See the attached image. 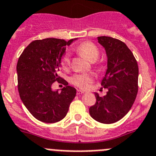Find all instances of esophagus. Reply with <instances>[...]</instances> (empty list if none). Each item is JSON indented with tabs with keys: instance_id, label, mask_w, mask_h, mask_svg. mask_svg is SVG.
I'll use <instances>...</instances> for the list:
<instances>
[{
	"instance_id": "esophagus-1",
	"label": "esophagus",
	"mask_w": 156,
	"mask_h": 156,
	"mask_svg": "<svg viewBox=\"0 0 156 156\" xmlns=\"http://www.w3.org/2000/svg\"><path fill=\"white\" fill-rule=\"evenodd\" d=\"M77 93H78V95H81V94L85 93V92H84V91H81V90H79V89H78V91H77Z\"/></svg>"
}]
</instances>
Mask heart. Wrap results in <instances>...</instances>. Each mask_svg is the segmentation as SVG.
Returning a JSON list of instances; mask_svg holds the SVG:
<instances>
[{
	"instance_id": "obj_1",
	"label": "heart",
	"mask_w": 156,
	"mask_h": 156,
	"mask_svg": "<svg viewBox=\"0 0 156 156\" xmlns=\"http://www.w3.org/2000/svg\"><path fill=\"white\" fill-rule=\"evenodd\" d=\"M76 50L81 56H83L87 60L92 62L96 61L99 57V48L96 47V45L90 41H85L80 43L76 47ZM61 64L63 68H67L68 67L70 64V58L68 53L64 54V57H62ZM92 80H93V76L91 74L82 73V74H76L73 75L70 81L75 86L85 89L90 85Z\"/></svg>"
}]
</instances>
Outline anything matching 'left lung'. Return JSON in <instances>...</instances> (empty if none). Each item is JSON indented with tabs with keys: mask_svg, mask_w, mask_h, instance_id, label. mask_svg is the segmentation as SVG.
Returning a JSON list of instances; mask_svg holds the SVG:
<instances>
[{
	"mask_svg": "<svg viewBox=\"0 0 156 156\" xmlns=\"http://www.w3.org/2000/svg\"><path fill=\"white\" fill-rule=\"evenodd\" d=\"M98 42L107 56V69L101 85L108 92L103 97L95 93L96 102L89 108V113L99 123H113L123 118L134 104L138 90V66L123 42L109 36H99Z\"/></svg>",
	"mask_w": 156,
	"mask_h": 156,
	"instance_id": "8db88e82",
	"label": "left lung"
}]
</instances>
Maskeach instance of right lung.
<instances>
[{"label": "right lung", "mask_w": 156, "mask_h": 156, "mask_svg": "<svg viewBox=\"0 0 156 156\" xmlns=\"http://www.w3.org/2000/svg\"><path fill=\"white\" fill-rule=\"evenodd\" d=\"M47 38L34 40L23 50L17 64L18 88L20 98L30 113L44 123H56L64 119L76 95V89L58 76L61 57L66 46L74 40ZM57 81L66 87L51 90Z\"/></svg>", "instance_id": "add662e5"}]
</instances>
